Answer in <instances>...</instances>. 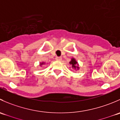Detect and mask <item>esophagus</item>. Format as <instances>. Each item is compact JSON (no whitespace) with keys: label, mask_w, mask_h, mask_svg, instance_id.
<instances>
[{"label":"esophagus","mask_w":120,"mask_h":120,"mask_svg":"<svg viewBox=\"0 0 120 120\" xmlns=\"http://www.w3.org/2000/svg\"><path fill=\"white\" fill-rule=\"evenodd\" d=\"M56 60H57V61H61V60H62V58L61 57H56Z\"/></svg>","instance_id":"obj_1"}]
</instances>
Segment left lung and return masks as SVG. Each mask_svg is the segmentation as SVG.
<instances>
[{
    "instance_id": "8db88e82",
    "label": "left lung",
    "mask_w": 120,
    "mask_h": 120,
    "mask_svg": "<svg viewBox=\"0 0 120 120\" xmlns=\"http://www.w3.org/2000/svg\"><path fill=\"white\" fill-rule=\"evenodd\" d=\"M69 63L71 65V67H72V68L74 69V70H79V64L77 62V61L76 60V59L75 58L72 57L71 58V61H70Z\"/></svg>"
}]
</instances>
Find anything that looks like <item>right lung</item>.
<instances>
[{
  "label": "right lung",
  "instance_id": "obj_1",
  "mask_svg": "<svg viewBox=\"0 0 120 120\" xmlns=\"http://www.w3.org/2000/svg\"><path fill=\"white\" fill-rule=\"evenodd\" d=\"M45 64H46L45 62H43V61H42V62L39 63V66H43V65Z\"/></svg>",
  "mask_w": 120,
  "mask_h": 120
}]
</instances>
